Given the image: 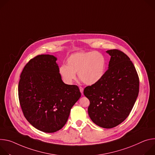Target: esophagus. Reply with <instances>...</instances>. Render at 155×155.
I'll use <instances>...</instances> for the list:
<instances>
[{
    "mask_svg": "<svg viewBox=\"0 0 155 155\" xmlns=\"http://www.w3.org/2000/svg\"><path fill=\"white\" fill-rule=\"evenodd\" d=\"M79 90H80V92L82 94H83V92H84V89L82 87H79Z\"/></svg>",
    "mask_w": 155,
    "mask_h": 155,
    "instance_id": "obj_1",
    "label": "esophagus"
}]
</instances>
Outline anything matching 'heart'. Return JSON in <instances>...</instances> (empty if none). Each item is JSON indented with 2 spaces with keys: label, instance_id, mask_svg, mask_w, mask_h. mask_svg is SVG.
Returning <instances> with one entry per match:
<instances>
[{
  "label": "heart",
  "instance_id": "heart-1",
  "mask_svg": "<svg viewBox=\"0 0 155 155\" xmlns=\"http://www.w3.org/2000/svg\"><path fill=\"white\" fill-rule=\"evenodd\" d=\"M106 68V58L101 53L98 51L78 52L68 58L66 65L60 66L59 73L67 84L72 83L78 72L79 78L84 84L93 85L104 77Z\"/></svg>",
  "mask_w": 155,
  "mask_h": 155
}]
</instances>
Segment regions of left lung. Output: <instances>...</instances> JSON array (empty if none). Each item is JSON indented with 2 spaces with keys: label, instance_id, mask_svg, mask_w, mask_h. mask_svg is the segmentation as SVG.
Segmentation results:
<instances>
[{
  "label": "left lung",
  "instance_id": "8db88e82",
  "mask_svg": "<svg viewBox=\"0 0 155 155\" xmlns=\"http://www.w3.org/2000/svg\"><path fill=\"white\" fill-rule=\"evenodd\" d=\"M108 69L97 84L87 86L84 94L90 101L88 113L97 126L106 129L117 126L129 115L138 97L139 79L130 58L113 49Z\"/></svg>",
  "mask_w": 155,
  "mask_h": 155
}]
</instances>
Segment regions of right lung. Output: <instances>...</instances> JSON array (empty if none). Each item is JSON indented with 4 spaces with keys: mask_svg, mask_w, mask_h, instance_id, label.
Listing matches in <instances>:
<instances>
[{
    "mask_svg": "<svg viewBox=\"0 0 155 155\" xmlns=\"http://www.w3.org/2000/svg\"><path fill=\"white\" fill-rule=\"evenodd\" d=\"M57 58L38 55L25 65L18 84V97L25 117L37 129L53 133L66 123L71 109L81 96L76 85L64 84Z\"/></svg>",
    "mask_w": 155,
    "mask_h": 155,
    "instance_id": "add662e5",
    "label": "right lung"
}]
</instances>
